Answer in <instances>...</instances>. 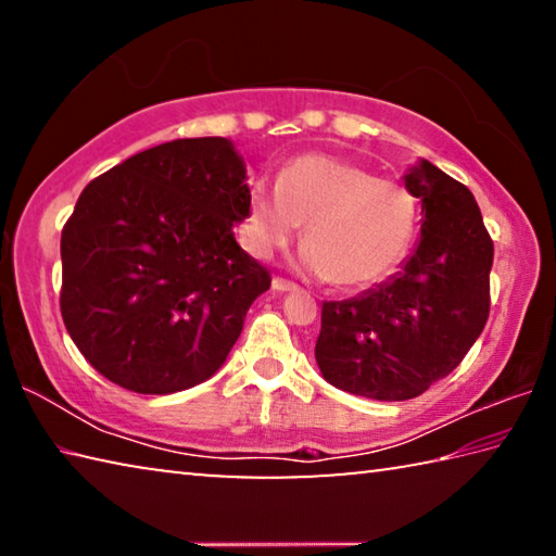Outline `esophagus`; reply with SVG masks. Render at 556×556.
<instances>
[{"instance_id":"obj_1","label":"esophagus","mask_w":556,"mask_h":556,"mask_svg":"<svg viewBox=\"0 0 556 556\" xmlns=\"http://www.w3.org/2000/svg\"><path fill=\"white\" fill-rule=\"evenodd\" d=\"M271 289L279 291V294H285V291H296L299 287L294 285V281H287V279H281V277H275V279H271Z\"/></svg>"}]
</instances>
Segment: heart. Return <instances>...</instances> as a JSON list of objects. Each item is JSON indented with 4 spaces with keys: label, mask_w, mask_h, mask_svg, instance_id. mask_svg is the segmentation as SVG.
<instances>
[{
    "label": "heart",
    "mask_w": 556,
    "mask_h": 556,
    "mask_svg": "<svg viewBox=\"0 0 556 556\" xmlns=\"http://www.w3.org/2000/svg\"><path fill=\"white\" fill-rule=\"evenodd\" d=\"M304 225L301 265L336 287L361 289L390 275L417 230V201L397 181L331 154L289 162L277 186H252L242 242L269 257Z\"/></svg>",
    "instance_id": "obj_1"
}]
</instances>
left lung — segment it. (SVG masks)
<instances>
[{
  "mask_svg": "<svg viewBox=\"0 0 556 556\" xmlns=\"http://www.w3.org/2000/svg\"><path fill=\"white\" fill-rule=\"evenodd\" d=\"M421 201V238L397 275L324 301L316 363L326 382L402 402L458 368L491 312L493 240L473 193L427 159L404 174Z\"/></svg>",
  "mask_w": 556,
  "mask_h": 556,
  "instance_id": "left-lung-1",
  "label": "left lung"
}]
</instances>
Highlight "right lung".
<instances>
[{
	"label": "right lung",
	"instance_id": "add662e5",
	"mask_svg": "<svg viewBox=\"0 0 556 556\" xmlns=\"http://www.w3.org/2000/svg\"><path fill=\"white\" fill-rule=\"evenodd\" d=\"M248 199L225 137L144 149L83 188L61 235V314L92 368L139 394L220 370L271 285L232 232Z\"/></svg>",
	"mask_w": 556,
	"mask_h": 556
}]
</instances>
